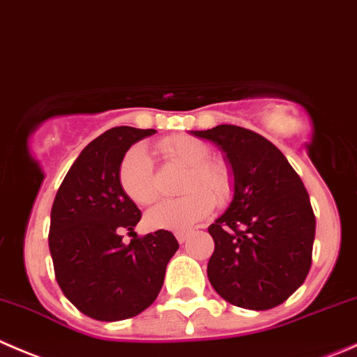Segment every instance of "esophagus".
<instances>
[{
  "instance_id": "34e87169",
  "label": "esophagus",
  "mask_w": 357,
  "mask_h": 357,
  "mask_svg": "<svg viewBox=\"0 0 357 357\" xmlns=\"http://www.w3.org/2000/svg\"><path fill=\"white\" fill-rule=\"evenodd\" d=\"M190 236V231H177L175 232V238H177L178 243H185L187 239H189Z\"/></svg>"
}]
</instances>
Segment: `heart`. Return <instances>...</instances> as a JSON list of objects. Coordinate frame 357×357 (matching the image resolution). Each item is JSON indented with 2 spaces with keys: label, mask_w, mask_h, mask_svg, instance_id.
I'll list each match as a JSON object with an SVG mask.
<instances>
[{
  "label": "heart",
  "mask_w": 357,
  "mask_h": 357,
  "mask_svg": "<svg viewBox=\"0 0 357 357\" xmlns=\"http://www.w3.org/2000/svg\"><path fill=\"white\" fill-rule=\"evenodd\" d=\"M167 160L187 167L180 183L178 199L161 201L146 215V224L160 231H187L213 210L215 203H225L231 196L232 177L224 163L211 161V151L201 140L189 135L172 137L158 144ZM118 182L123 192L137 204H149L158 197L156 177L149 154L133 147L118 167Z\"/></svg>",
  "instance_id": "obj_1"
}]
</instances>
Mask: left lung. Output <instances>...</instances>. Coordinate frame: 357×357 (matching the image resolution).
Masks as SVG:
<instances>
[{
  "label": "left lung",
  "mask_w": 357,
  "mask_h": 357,
  "mask_svg": "<svg viewBox=\"0 0 357 357\" xmlns=\"http://www.w3.org/2000/svg\"><path fill=\"white\" fill-rule=\"evenodd\" d=\"M222 149L234 177L227 210L208 227L215 241L208 280L232 305L267 310L305 281L316 217L284 154L252 130L218 125L190 132Z\"/></svg>",
  "instance_id": "8db88e82"
}]
</instances>
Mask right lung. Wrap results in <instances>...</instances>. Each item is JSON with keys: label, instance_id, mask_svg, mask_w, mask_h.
Segmentation results:
<instances>
[{"label": "right lung", "instance_id": "obj_1", "mask_svg": "<svg viewBox=\"0 0 357 357\" xmlns=\"http://www.w3.org/2000/svg\"><path fill=\"white\" fill-rule=\"evenodd\" d=\"M156 133L116 126L91 140L60 183L50 215V246L60 290L97 321H121L146 310L160 294L178 241L156 231L123 243L140 210L121 190L118 167L126 151Z\"/></svg>", "mask_w": 357, "mask_h": 357}]
</instances>
